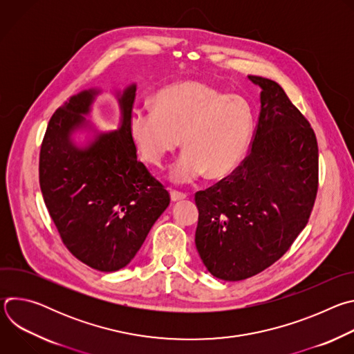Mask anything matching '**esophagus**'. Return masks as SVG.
Listing matches in <instances>:
<instances>
[{
    "mask_svg": "<svg viewBox=\"0 0 354 354\" xmlns=\"http://www.w3.org/2000/svg\"><path fill=\"white\" fill-rule=\"evenodd\" d=\"M186 197H187V194L183 193V192H178V190H172V192H171V198H172V201H180V200H183V198H186Z\"/></svg>",
    "mask_w": 354,
    "mask_h": 354,
    "instance_id": "esophagus-1",
    "label": "esophagus"
}]
</instances>
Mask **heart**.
<instances>
[{
	"label": "heart",
	"instance_id": "1",
	"mask_svg": "<svg viewBox=\"0 0 354 354\" xmlns=\"http://www.w3.org/2000/svg\"><path fill=\"white\" fill-rule=\"evenodd\" d=\"M127 129L141 157L156 168L165 165L182 137L186 149L171 179L187 185L206 172L221 178L238 167L254 131V115L239 96L183 81L160 89L154 109H133Z\"/></svg>",
	"mask_w": 354,
	"mask_h": 354
}]
</instances>
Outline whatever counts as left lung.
I'll return each mask as SVG.
<instances>
[{"label": "left lung", "mask_w": 354, "mask_h": 354, "mask_svg": "<svg viewBox=\"0 0 354 354\" xmlns=\"http://www.w3.org/2000/svg\"><path fill=\"white\" fill-rule=\"evenodd\" d=\"M248 78L262 88L249 154L194 194L197 252L225 281L245 280L279 261L306 228L318 192V142L310 122L277 82Z\"/></svg>", "instance_id": "8db88e82"}]
</instances>
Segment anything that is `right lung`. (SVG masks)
<instances>
[{"mask_svg":"<svg viewBox=\"0 0 354 354\" xmlns=\"http://www.w3.org/2000/svg\"><path fill=\"white\" fill-rule=\"evenodd\" d=\"M96 93L82 91L53 113L40 147L39 182L66 248L92 269L116 272L136 257L171 197L137 160L129 134L134 84L119 95L120 127L96 134L85 148L74 145L71 133L85 126Z\"/></svg>","mask_w":354,"mask_h":354,"instance_id":"1","label":"right lung"}]
</instances>
